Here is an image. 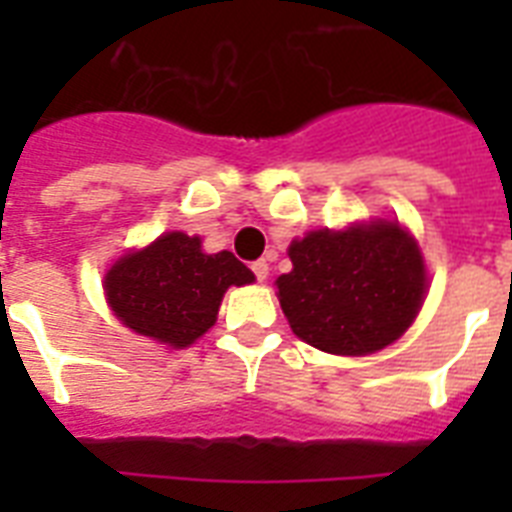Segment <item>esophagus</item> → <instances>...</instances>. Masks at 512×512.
<instances>
[{
  "mask_svg": "<svg viewBox=\"0 0 512 512\" xmlns=\"http://www.w3.org/2000/svg\"><path fill=\"white\" fill-rule=\"evenodd\" d=\"M252 273H255L257 281H265L268 279V263H265V260H257V263H252Z\"/></svg>",
  "mask_w": 512,
  "mask_h": 512,
  "instance_id": "esophagus-1",
  "label": "esophagus"
}]
</instances>
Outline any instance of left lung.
<instances>
[{
    "label": "left lung",
    "mask_w": 512,
    "mask_h": 512,
    "mask_svg": "<svg viewBox=\"0 0 512 512\" xmlns=\"http://www.w3.org/2000/svg\"><path fill=\"white\" fill-rule=\"evenodd\" d=\"M292 271L276 279L297 337L335 356H366L412 327L428 271L398 220L311 231L289 244Z\"/></svg>",
    "instance_id": "1"
}]
</instances>
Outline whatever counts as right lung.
Segmentation results:
<instances>
[{
    "instance_id": "add662e5",
    "label": "right lung",
    "mask_w": 512,
    "mask_h": 512,
    "mask_svg": "<svg viewBox=\"0 0 512 512\" xmlns=\"http://www.w3.org/2000/svg\"><path fill=\"white\" fill-rule=\"evenodd\" d=\"M252 281L255 273L231 252L207 255L199 236L170 231L119 257L103 289L124 327L170 348H188L217 321L225 289Z\"/></svg>"
}]
</instances>
